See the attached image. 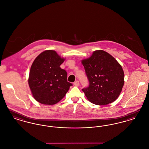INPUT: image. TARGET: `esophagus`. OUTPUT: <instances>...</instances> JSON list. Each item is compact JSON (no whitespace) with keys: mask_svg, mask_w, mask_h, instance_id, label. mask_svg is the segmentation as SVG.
<instances>
[{"mask_svg":"<svg viewBox=\"0 0 149 149\" xmlns=\"http://www.w3.org/2000/svg\"><path fill=\"white\" fill-rule=\"evenodd\" d=\"M74 85H75L76 86H79L80 85V83H79V81L78 80H76L74 83Z\"/></svg>","mask_w":149,"mask_h":149,"instance_id":"esophagus-1","label":"esophagus"}]
</instances>
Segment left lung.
<instances>
[{"label": "left lung", "mask_w": 149, "mask_h": 149, "mask_svg": "<svg viewBox=\"0 0 149 149\" xmlns=\"http://www.w3.org/2000/svg\"><path fill=\"white\" fill-rule=\"evenodd\" d=\"M89 81L84 88L87 99L94 104L103 106L117 99L124 85V72L118 62L103 50H96L81 60Z\"/></svg>", "instance_id": "left-lung-1"}]
</instances>
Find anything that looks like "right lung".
I'll return each instance as SVG.
<instances>
[{
	"instance_id": "obj_1",
	"label": "right lung",
	"mask_w": 149,
	"mask_h": 149,
	"mask_svg": "<svg viewBox=\"0 0 149 149\" xmlns=\"http://www.w3.org/2000/svg\"><path fill=\"white\" fill-rule=\"evenodd\" d=\"M65 58L54 50H46L35 59L31 67L29 84L33 98L45 105L56 104L65 96L72 84L67 72L60 68Z\"/></svg>"
}]
</instances>
